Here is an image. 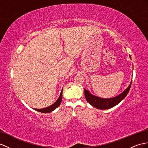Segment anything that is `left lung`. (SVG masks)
Segmentation results:
<instances>
[{
	"instance_id": "left-lung-1",
	"label": "left lung",
	"mask_w": 148,
	"mask_h": 148,
	"mask_svg": "<svg viewBox=\"0 0 148 148\" xmlns=\"http://www.w3.org/2000/svg\"><path fill=\"white\" fill-rule=\"evenodd\" d=\"M131 83L132 81L128 88L126 90H124L119 96L112 98H109V99H103V98H100L97 96H93L88 90L84 89V95L86 99L90 105L97 109H110L114 106H115L117 104H118L120 102L127 96V94H128L129 91H130V90Z\"/></svg>"
}]
</instances>
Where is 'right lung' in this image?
<instances>
[{
    "label": "right lung",
    "mask_w": 148,
    "mask_h": 148,
    "mask_svg": "<svg viewBox=\"0 0 148 148\" xmlns=\"http://www.w3.org/2000/svg\"><path fill=\"white\" fill-rule=\"evenodd\" d=\"M62 91L61 93L60 94V96L58 98V99L56 101V102L53 104L52 105L50 106H49L47 108H45L44 109H34L36 111H39L40 112H42V113H47V112H51L52 111H54V109H56L57 108H58L59 106L61 103V101H62Z\"/></svg>",
    "instance_id": "obj_1"
}]
</instances>
